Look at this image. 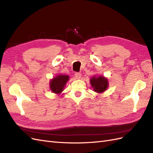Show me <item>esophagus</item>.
I'll return each instance as SVG.
<instances>
[{"instance_id": "esophagus-1", "label": "esophagus", "mask_w": 153, "mask_h": 153, "mask_svg": "<svg viewBox=\"0 0 153 153\" xmlns=\"http://www.w3.org/2000/svg\"><path fill=\"white\" fill-rule=\"evenodd\" d=\"M75 75V78H77V79H79V78H81L82 74L80 73H76Z\"/></svg>"}]
</instances>
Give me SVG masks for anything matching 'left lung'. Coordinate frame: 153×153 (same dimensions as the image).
<instances>
[{
    "label": "left lung",
    "instance_id": "obj_1",
    "mask_svg": "<svg viewBox=\"0 0 153 153\" xmlns=\"http://www.w3.org/2000/svg\"><path fill=\"white\" fill-rule=\"evenodd\" d=\"M90 83L93 91L98 93L105 92L109 85L107 78L104 76H94L90 79Z\"/></svg>",
    "mask_w": 153,
    "mask_h": 153
}]
</instances>
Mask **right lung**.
<instances>
[{
  "mask_svg": "<svg viewBox=\"0 0 153 153\" xmlns=\"http://www.w3.org/2000/svg\"><path fill=\"white\" fill-rule=\"evenodd\" d=\"M69 79V76L67 75L58 74L57 76L50 80L49 87L50 91L55 94H59L64 90L67 82Z\"/></svg>",
  "mask_w": 153,
  "mask_h": 153,
  "instance_id": "right-lung-1",
  "label": "right lung"
}]
</instances>
